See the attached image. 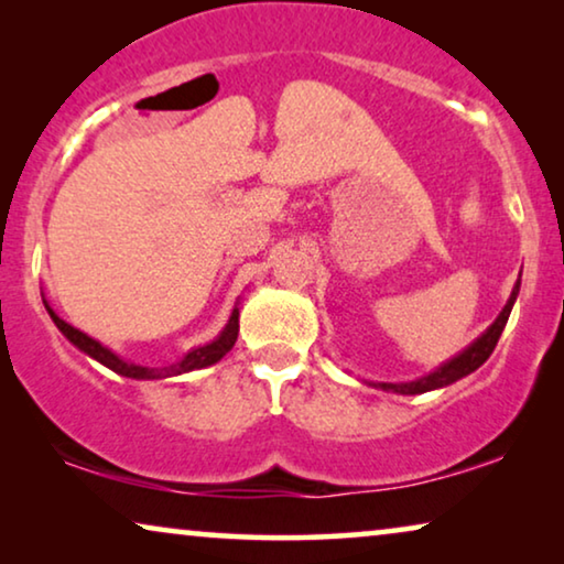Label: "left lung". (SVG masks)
I'll return each instance as SVG.
<instances>
[{"mask_svg":"<svg viewBox=\"0 0 564 564\" xmlns=\"http://www.w3.org/2000/svg\"><path fill=\"white\" fill-rule=\"evenodd\" d=\"M519 288H521V280L513 284L511 297H508V303H506L503 311H500L498 318L492 321V326L485 330V334L477 338V341L469 344L465 351L446 361V365L434 369V372L426 375V377H419V380H413V382H372L375 388L388 390V392H398V395H421V392L446 388V384L457 382V380H462V377H467L469 372H475L477 367L485 365V359L490 357L492 349H496L498 338H500V334H503V328L508 323V315H511L516 295H519Z\"/></svg>","mask_w":564,"mask_h":564,"instance_id":"1","label":"left lung"}]
</instances>
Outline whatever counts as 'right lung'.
Segmentation results:
<instances>
[{
  "label": "right lung",
  "mask_w": 564,
  "mask_h": 564,
  "mask_svg": "<svg viewBox=\"0 0 564 564\" xmlns=\"http://www.w3.org/2000/svg\"><path fill=\"white\" fill-rule=\"evenodd\" d=\"M43 303H45V300H43ZM45 311H48L53 323H56V328L68 338V341L76 346V349L84 351V354H89L91 359H97L99 365H105L107 369H112V372H118L122 377H130V380H161V377H174V375L192 372V369L210 367V365H215V361H220L223 357H226L230 349H234V344H236V338H238V307H234V313H230L226 328L220 330V336L215 338V341L205 344V346H197V349H192L189 354H184V357L180 361H174V365L156 369V367L133 365V361H126L122 357H118V354L107 349V346L95 341V338L87 336V334H82L79 328L68 326L64 318H58V315L53 313V307L48 303H45Z\"/></svg>",
  "instance_id": "1"
}]
</instances>
